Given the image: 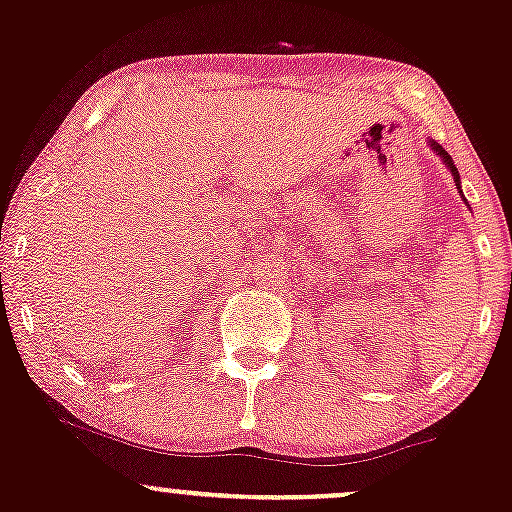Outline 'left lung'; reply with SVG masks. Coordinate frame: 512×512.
<instances>
[{
	"label": "left lung",
	"mask_w": 512,
	"mask_h": 512,
	"mask_svg": "<svg viewBox=\"0 0 512 512\" xmlns=\"http://www.w3.org/2000/svg\"><path fill=\"white\" fill-rule=\"evenodd\" d=\"M432 147H434V149H437V152L441 154V159H444V161H446V166H449V169H451V174H454L456 188H459V191H461V186H459V171H456V164H454V161H451V157H449V154H446V152H444V149H441V147H439V144H432Z\"/></svg>",
	"instance_id": "8db88e82"
}]
</instances>
